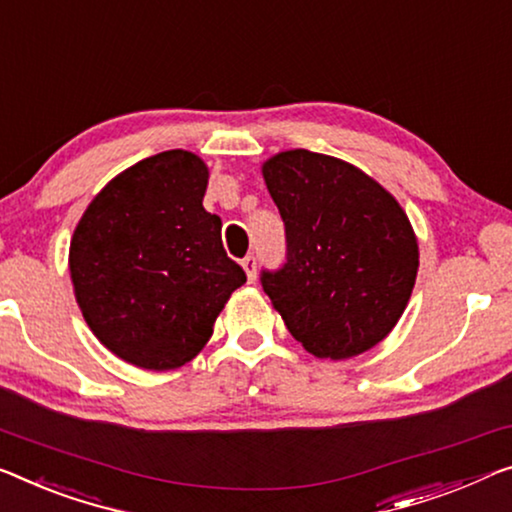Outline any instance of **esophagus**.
<instances>
[{
    "label": "esophagus",
    "instance_id": "obj_1",
    "mask_svg": "<svg viewBox=\"0 0 512 512\" xmlns=\"http://www.w3.org/2000/svg\"><path fill=\"white\" fill-rule=\"evenodd\" d=\"M241 266H243V271H246L248 282H255V278H257V259H255V255L250 253V255L243 257Z\"/></svg>",
    "mask_w": 512,
    "mask_h": 512
}]
</instances>
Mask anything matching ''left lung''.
Instances as JSON below:
<instances>
[{"label": "left lung", "instance_id": "obj_1", "mask_svg": "<svg viewBox=\"0 0 512 512\" xmlns=\"http://www.w3.org/2000/svg\"><path fill=\"white\" fill-rule=\"evenodd\" d=\"M262 174L287 239L282 269L262 271L273 308L312 356L368 352L398 324L416 282L407 213L352 163L308 149L280 151Z\"/></svg>", "mask_w": 512, "mask_h": 512}]
</instances>
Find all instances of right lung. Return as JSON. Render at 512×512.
Returning <instances> with one entry per match:
<instances>
[{"label":"right lung","instance_id":"1","mask_svg":"<svg viewBox=\"0 0 512 512\" xmlns=\"http://www.w3.org/2000/svg\"><path fill=\"white\" fill-rule=\"evenodd\" d=\"M209 167L183 149L117 174L71 239L68 269L82 317L114 356L174 370L207 345L246 273L227 257L220 218L202 207Z\"/></svg>","mask_w":512,"mask_h":512}]
</instances>
